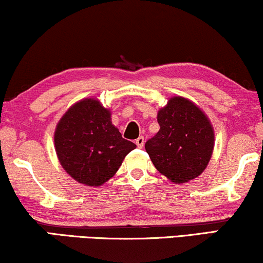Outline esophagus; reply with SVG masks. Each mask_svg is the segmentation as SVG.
Returning <instances> with one entry per match:
<instances>
[{
	"instance_id": "34e87169",
	"label": "esophagus",
	"mask_w": 263,
	"mask_h": 263,
	"mask_svg": "<svg viewBox=\"0 0 263 263\" xmlns=\"http://www.w3.org/2000/svg\"><path fill=\"white\" fill-rule=\"evenodd\" d=\"M135 143L139 148H142L143 145H145V138H143V136H139V138L135 140Z\"/></svg>"
}]
</instances>
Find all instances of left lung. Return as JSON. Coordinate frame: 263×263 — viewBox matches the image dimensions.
<instances>
[{"instance_id": "obj_1", "label": "left lung", "mask_w": 263, "mask_h": 263, "mask_svg": "<svg viewBox=\"0 0 263 263\" xmlns=\"http://www.w3.org/2000/svg\"><path fill=\"white\" fill-rule=\"evenodd\" d=\"M158 123L159 132L145 145L157 170L178 184L202 174L214 147L206 115L190 100L174 97L158 112Z\"/></svg>"}]
</instances>
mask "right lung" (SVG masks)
Listing matches in <instances>:
<instances>
[{"mask_svg":"<svg viewBox=\"0 0 263 263\" xmlns=\"http://www.w3.org/2000/svg\"><path fill=\"white\" fill-rule=\"evenodd\" d=\"M55 148L67 174L82 184L98 186L116 174L124 157L136 147L111 123L110 111L96 99L74 104L61 118Z\"/></svg>","mask_w":263,"mask_h":263,"instance_id":"obj_1","label":"right lung"}]
</instances>
